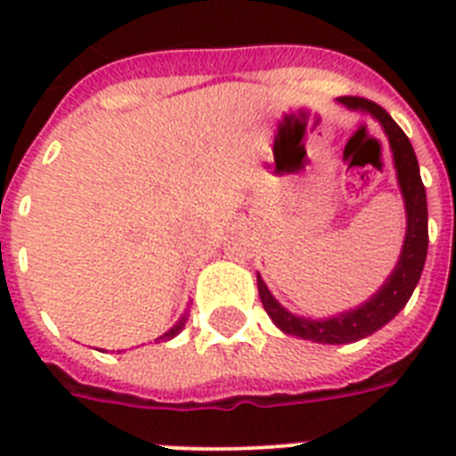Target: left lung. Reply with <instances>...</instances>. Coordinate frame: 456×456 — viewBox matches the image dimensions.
Listing matches in <instances>:
<instances>
[{
  "label": "left lung",
  "mask_w": 456,
  "mask_h": 456,
  "mask_svg": "<svg viewBox=\"0 0 456 456\" xmlns=\"http://www.w3.org/2000/svg\"><path fill=\"white\" fill-rule=\"evenodd\" d=\"M338 103L346 109L367 113L379 125L388 137L390 151H393V163H395L397 184L403 191L404 213H407V234H404L403 250L397 257L395 270L390 272L386 284L379 291L362 303L354 310L340 312L326 319L298 317L279 303L270 293L263 277L257 274V291L263 300L265 312L270 314L272 322L289 336H298L312 343H326V346H343V343H354L371 336L386 326L397 312L403 310L411 293L417 289L421 272L426 265V250H428V208H426V189L419 175L417 153L411 149V142L407 139L400 125L379 106V103L362 99V96H338Z\"/></svg>",
  "instance_id": "8db88e82"
}]
</instances>
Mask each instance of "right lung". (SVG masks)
<instances>
[{
    "label": "right lung",
    "instance_id": "add662e5",
    "mask_svg": "<svg viewBox=\"0 0 456 456\" xmlns=\"http://www.w3.org/2000/svg\"><path fill=\"white\" fill-rule=\"evenodd\" d=\"M184 324H186V314H182V319H179L177 324L172 326L170 331H165L163 336H158L156 340H170V338H175V336H177V333L182 331V329H184Z\"/></svg>",
    "mask_w": 456,
    "mask_h": 456
}]
</instances>
